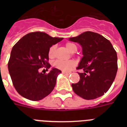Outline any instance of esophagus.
I'll use <instances>...</instances> for the list:
<instances>
[{"label": "esophagus", "mask_w": 127, "mask_h": 127, "mask_svg": "<svg viewBox=\"0 0 127 127\" xmlns=\"http://www.w3.org/2000/svg\"><path fill=\"white\" fill-rule=\"evenodd\" d=\"M63 74H64V75H66V76H68V75H69V74H70V72H63Z\"/></svg>", "instance_id": "34e87169"}]
</instances>
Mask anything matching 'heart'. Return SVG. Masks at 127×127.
Here are the masks:
<instances>
[{
	"mask_svg": "<svg viewBox=\"0 0 127 127\" xmlns=\"http://www.w3.org/2000/svg\"><path fill=\"white\" fill-rule=\"evenodd\" d=\"M66 47L70 53H74L77 51V46L74 43H67L66 44ZM56 46L53 45L50 47L49 50V58H53L55 55V51ZM53 65L58 69L61 70L62 71L68 72L71 70L76 66V63L74 61H61V60H57L53 62Z\"/></svg>",
	"mask_w": 127,
	"mask_h": 127,
	"instance_id": "b5f03b06",
	"label": "heart"
}]
</instances>
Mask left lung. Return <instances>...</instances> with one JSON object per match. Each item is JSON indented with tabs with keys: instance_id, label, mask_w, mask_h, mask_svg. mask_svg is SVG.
<instances>
[{
	"instance_id": "obj_1",
	"label": "left lung",
	"mask_w": 127,
	"mask_h": 127,
	"mask_svg": "<svg viewBox=\"0 0 127 127\" xmlns=\"http://www.w3.org/2000/svg\"><path fill=\"white\" fill-rule=\"evenodd\" d=\"M68 40L79 43L83 57L76 68L79 82L72 84L76 94L85 99H94L106 93L114 81L117 72V56L112 44L101 35L86 32Z\"/></svg>"
}]
</instances>
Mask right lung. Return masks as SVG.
<instances>
[{"instance_id":"obj_1","label":"right lung","mask_w":127,"mask_h":127,"mask_svg":"<svg viewBox=\"0 0 127 127\" xmlns=\"http://www.w3.org/2000/svg\"><path fill=\"white\" fill-rule=\"evenodd\" d=\"M63 39L36 32L28 33L15 44L11 51L8 68L19 94L30 100L39 101L53 91L61 71L52 68L49 73L45 74L39 72V69L50 68L49 50Z\"/></svg>"}]
</instances>
